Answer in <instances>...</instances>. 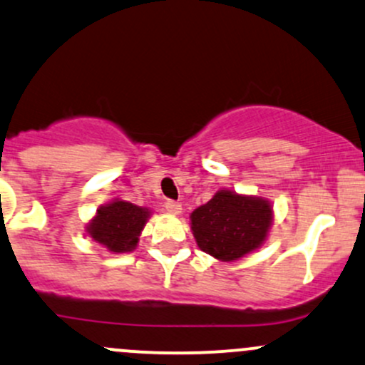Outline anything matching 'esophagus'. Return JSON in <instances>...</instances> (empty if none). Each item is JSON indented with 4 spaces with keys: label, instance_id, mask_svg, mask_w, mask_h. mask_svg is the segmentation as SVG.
<instances>
[{
    "label": "esophagus",
    "instance_id": "34e87169",
    "mask_svg": "<svg viewBox=\"0 0 365 365\" xmlns=\"http://www.w3.org/2000/svg\"><path fill=\"white\" fill-rule=\"evenodd\" d=\"M164 207H166L168 213H171V215L182 213V204L176 202V201H166V202H164Z\"/></svg>",
    "mask_w": 365,
    "mask_h": 365
}]
</instances>
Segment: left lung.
<instances>
[{
  "mask_svg": "<svg viewBox=\"0 0 365 365\" xmlns=\"http://www.w3.org/2000/svg\"><path fill=\"white\" fill-rule=\"evenodd\" d=\"M272 220L270 201L225 189L192 211L190 228L199 250L220 262H234L265 242Z\"/></svg>",
  "mask_w": 365,
  "mask_h": 365,
  "instance_id": "1",
  "label": "left lung"
}]
</instances>
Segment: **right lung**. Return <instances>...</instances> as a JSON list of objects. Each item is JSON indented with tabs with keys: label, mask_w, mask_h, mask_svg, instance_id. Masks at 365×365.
I'll use <instances>...</instances> for the list:
<instances>
[{
	"label": "right lung",
	"mask_w": 365,
	"mask_h": 365,
	"mask_svg": "<svg viewBox=\"0 0 365 365\" xmlns=\"http://www.w3.org/2000/svg\"><path fill=\"white\" fill-rule=\"evenodd\" d=\"M150 218V210L121 199L100 206L97 215L86 225V232L95 242L112 253H130L137 247L138 237Z\"/></svg>",
	"instance_id": "obj_1"
}]
</instances>
